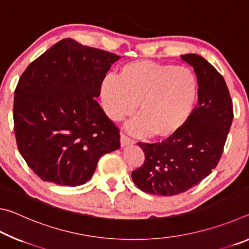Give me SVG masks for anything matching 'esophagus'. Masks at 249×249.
Here are the masks:
<instances>
[{"mask_svg": "<svg viewBox=\"0 0 249 249\" xmlns=\"http://www.w3.org/2000/svg\"><path fill=\"white\" fill-rule=\"evenodd\" d=\"M120 141H121V146L122 147H126V146H129V145L135 144V142L133 140H130V138H128L124 134H121Z\"/></svg>", "mask_w": 249, "mask_h": 249, "instance_id": "esophagus-1", "label": "esophagus"}]
</instances>
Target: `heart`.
I'll list each match as a JSON object with an SVG mask.
<instances>
[{
  "mask_svg": "<svg viewBox=\"0 0 249 249\" xmlns=\"http://www.w3.org/2000/svg\"><path fill=\"white\" fill-rule=\"evenodd\" d=\"M196 94L197 81L190 69L151 60L127 62L119 77L107 74L100 83L101 105L108 119L124 120L136 111L138 103L140 116L126 129L158 140L172 137L182 128Z\"/></svg>",
  "mask_w": 249,
  "mask_h": 249,
  "instance_id": "b5f03b06",
  "label": "heart"
}]
</instances>
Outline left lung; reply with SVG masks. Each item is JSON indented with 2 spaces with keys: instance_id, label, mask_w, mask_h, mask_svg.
I'll return each instance as SVG.
<instances>
[{
  "instance_id": "obj_1",
  "label": "left lung",
  "mask_w": 249,
  "mask_h": 249,
  "mask_svg": "<svg viewBox=\"0 0 249 249\" xmlns=\"http://www.w3.org/2000/svg\"><path fill=\"white\" fill-rule=\"evenodd\" d=\"M181 59L196 71L197 105L172 137L156 144L138 142L145 162L132 172V178L150 195H179L206 178L221 158L233 122V103L224 78L199 54H182Z\"/></svg>"
}]
</instances>
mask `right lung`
Here are the masks:
<instances>
[{
  "label": "right lung",
  "mask_w": 249,
  "mask_h": 249,
  "mask_svg": "<svg viewBox=\"0 0 249 249\" xmlns=\"http://www.w3.org/2000/svg\"><path fill=\"white\" fill-rule=\"evenodd\" d=\"M121 57L65 38L34 60L14 96L16 142L41 180L77 187L120 148L119 129L95 101Z\"/></svg>",
  "instance_id": "obj_1"
}]
</instances>
